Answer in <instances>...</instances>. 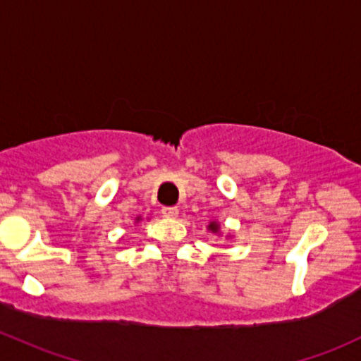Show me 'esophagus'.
<instances>
[{
    "instance_id": "34e87169",
    "label": "esophagus",
    "mask_w": 361,
    "mask_h": 361,
    "mask_svg": "<svg viewBox=\"0 0 361 361\" xmlns=\"http://www.w3.org/2000/svg\"><path fill=\"white\" fill-rule=\"evenodd\" d=\"M178 207H162V216L164 217H169V219H174V217H178Z\"/></svg>"
}]
</instances>
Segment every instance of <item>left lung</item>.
<instances>
[{
	"instance_id": "obj_1",
	"label": "left lung",
	"mask_w": 361,
	"mask_h": 361,
	"mask_svg": "<svg viewBox=\"0 0 361 361\" xmlns=\"http://www.w3.org/2000/svg\"><path fill=\"white\" fill-rule=\"evenodd\" d=\"M207 229H209V231H211V233H214V235H217V236L221 235V224L217 223V221H209ZM229 236H231V235H229Z\"/></svg>"
}]
</instances>
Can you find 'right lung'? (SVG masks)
Segmentation results:
<instances>
[{"instance_id":"add662e5","label":"right lung","mask_w":361,"mask_h":361,"mask_svg":"<svg viewBox=\"0 0 361 361\" xmlns=\"http://www.w3.org/2000/svg\"><path fill=\"white\" fill-rule=\"evenodd\" d=\"M140 221H142V217H140V216L135 217V223H140Z\"/></svg>"}]
</instances>
